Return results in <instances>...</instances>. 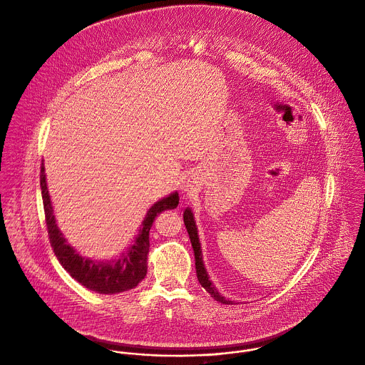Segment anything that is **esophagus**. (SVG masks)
<instances>
[{"mask_svg":"<svg viewBox=\"0 0 365 365\" xmlns=\"http://www.w3.org/2000/svg\"><path fill=\"white\" fill-rule=\"evenodd\" d=\"M195 187H197V178H195V175L192 173H187V174H184L181 177V180H180V190L182 192H188L190 194V192H192L195 190Z\"/></svg>","mask_w":365,"mask_h":365,"instance_id":"34e87169","label":"esophagus"}]
</instances>
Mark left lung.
Wrapping results in <instances>:
<instances>
[{
    "label": "left lung",
    "mask_w": 365,
    "mask_h": 365,
    "mask_svg": "<svg viewBox=\"0 0 365 365\" xmlns=\"http://www.w3.org/2000/svg\"><path fill=\"white\" fill-rule=\"evenodd\" d=\"M184 225L187 227V232H188V236H190V240H191V245H192V249H194V255H195V269H197V277H198V281L200 284L205 288V291L210 294V297L217 301V302H222L225 305H232V301L226 299L225 297H222L216 287L212 284L210 278H209L208 271L205 268V264L202 260V250H201V243H200V237H198V229H197V225H195V219H194V213L191 208H187L184 210Z\"/></svg>",
    "instance_id": "1"
}]
</instances>
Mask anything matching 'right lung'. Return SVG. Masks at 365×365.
<instances>
[{"mask_svg": "<svg viewBox=\"0 0 365 365\" xmlns=\"http://www.w3.org/2000/svg\"><path fill=\"white\" fill-rule=\"evenodd\" d=\"M41 190L43 198V208L46 216L48 233L51 239L53 252L63 265V268L81 285L90 291L98 294H119L135 288L148 272V255H149V232L158 213L167 209L177 208L180 197L178 192H173L152 205L148 210L139 233L133 243L112 260H94L80 256L73 249L61 230L58 229L54 217L52 201L48 190L45 164L41 167Z\"/></svg>", "mask_w": 365, "mask_h": 365, "instance_id": "obj_1", "label": "right lung"}]
</instances>
